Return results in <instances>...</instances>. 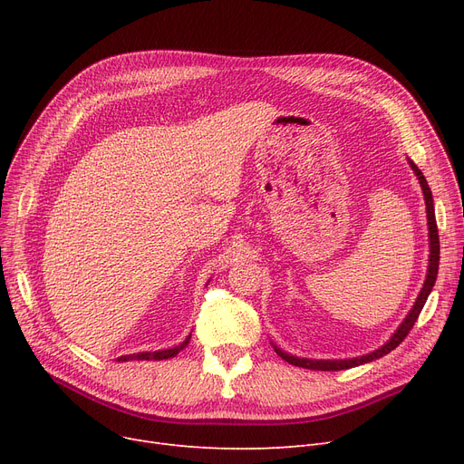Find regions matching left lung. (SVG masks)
<instances>
[{
  "label": "left lung",
  "mask_w": 464,
  "mask_h": 464,
  "mask_svg": "<svg viewBox=\"0 0 464 464\" xmlns=\"http://www.w3.org/2000/svg\"><path fill=\"white\" fill-rule=\"evenodd\" d=\"M408 163H410V167H411V170H413V175H416L418 180H420V186H421V191H423V198H425L427 226H429V265H427V276H425L423 287H421V291H420V295H418L416 303H413V306H411L410 312L406 314V318L401 322V325L397 327V331L392 334V338H389L383 346H380V348L374 350V352L359 355V357H350V359H306V357L291 355V353L280 350L275 343H271L273 348H275V352H276L284 361H287L289 364H295V367L310 369V371H344V369L359 367V364L371 362V361H374V359H380V357L387 355L389 352H393V350L402 343V340L406 338V334L410 333V329L413 327V324H416L418 315L421 314V310H423V306H425V301H427V297L430 295V291H432L434 282H436L438 263H440V240H438V227H436L434 201H432L430 188H429V184H427L423 173L418 169V165L413 163L411 160H408Z\"/></svg>",
  "instance_id": "1"
}]
</instances>
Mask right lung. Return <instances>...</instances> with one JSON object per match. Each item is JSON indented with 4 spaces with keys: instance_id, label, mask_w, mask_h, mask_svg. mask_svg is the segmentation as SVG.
Instances as JSON below:
<instances>
[{
    "instance_id": "obj_1",
    "label": "right lung",
    "mask_w": 464,
    "mask_h": 464,
    "mask_svg": "<svg viewBox=\"0 0 464 464\" xmlns=\"http://www.w3.org/2000/svg\"><path fill=\"white\" fill-rule=\"evenodd\" d=\"M189 338H191V333L186 336L184 343H180V344H179V346H175V348L160 350V352H140V353H130V355H121V357H118L116 361H120V362H126V361H163V359H170V357H175L177 353H180V352L189 344Z\"/></svg>"
}]
</instances>
